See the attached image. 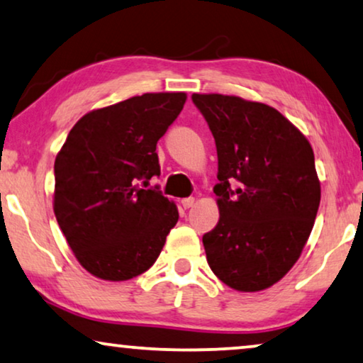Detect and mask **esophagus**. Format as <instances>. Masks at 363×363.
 I'll return each mask as SVG.
<instances>
[{"label": "esophagus", "instance_id": "34e87169", "mask_svg": "<svg viewBox=\"0 0 363 363\" xmlns=\"http://www.w3.org/2000/svg\"><path fill=\"white\" fill-rule=\"evenodd\" d=\"M194 203H196V199H194V197H187V199L181 200V205L184 208H191Z\"/></svg>", "mask_w": 363, "mask_h": 363}]
</instances>
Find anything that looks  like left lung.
I'll return each mask as SVG.
<instances>
[{
    "label": "left lung",
    "mask_w": 363,
    "mask_h": 363,
    "mask_svg": "<svg viewBox=\"0 0 363 363\" xmlns=\"http://www.w3.org/2000/svg\"><path fill=\"white\" fill-rule=\"evenodd\" d=\"M218 155L220 220L202 241L207 262L238 291L277 284L315 225L321 186L310 142L289 118L238 96L192 94Z\"/></svg>",
    "instance_id": "8db88e82"
}]
</instances>
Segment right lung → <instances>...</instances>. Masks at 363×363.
Here are the masks:
<instances>
[{
    "instance_id": "add662e5",
    "label": "right lung",
    "mask_w": 363,
    "mask_h": 363,
    "mask_svg": "<svg viewBox=\"0 0 363 363\" xmlns=\"http://www.w3.org/2000/svg\"><path fill=\"white\" fill-rule=\"evenodd\" d=\"M186 93H147L91 111L69 130L55 158L53 212L89 274L121 282L143 274L179 220L158 189L156 143L179 116Z\"/></svg>"
}]
</instances>
